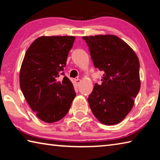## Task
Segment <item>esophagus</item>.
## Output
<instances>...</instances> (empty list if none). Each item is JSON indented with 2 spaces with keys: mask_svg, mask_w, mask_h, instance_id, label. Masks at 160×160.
I'll list each match as a JSON object with an SVG mask.
<instances>
[{
  "mask_svg": "<svg viewBox=\"0 0 160 160\" xmlns=\"http://www.w3.org/2000/svg\"><path fill=\"white\" fill-rule=\"evenodd\" d=\"M74 82H75V85H76V87H78L81 83V80L80 79H75L74 80Z\"/></svg>",
  "mask_w": 160,
  "mask_h": 160,
  "instance_id": "34e87169",
  "label": "esophagus"
}]
</instances>
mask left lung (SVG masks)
<instances>
[{
    "label": "left lung",
    "mask_w": 160,
    "mask_h": 160,
    "mask_svg": "<svg viewBox=\"0 0 160 160\" xmlns=\"http://www.w3.org/2000/svg\"><path fill=\"white\" fill-rule=\"evenodd\" d=\"M94 66L104 72L101 85L94 84L88 103L105 125L122 121L133 107L140 88V63L132 48L112 34L85 36Z\"/></svg>",
    "instance_id": "1"
}]
</instances>
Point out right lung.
I'll list each match as a JSON object with an SVG mask.
<instances>
[{
	"mask_svg": "<svg viewBox=\"0 0 160 160\" xmlns=\"http://www.w3.org/2000/svg\"><path fill=\"white\" fill-rule=\"evenodd\" d=\"M75 39L73 36L40 37L29 46L22 63L21 90L32 110L46 123L63 118L76 96L68 78L58 80Z\"/></svg>",
	"mask_w": 160,
	"mask_h": 160,
	"instance_id": "right-lung-1",
	"label": "right lung"
}]
</instances>
